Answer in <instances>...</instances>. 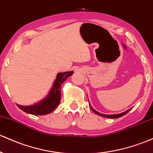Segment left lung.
Segmentation results:
<instances>
[{"label": "left lung", "mask_w": 153, "mask_h": 153, "mask_svg": "<svg viewBox=\"0 0 153 153\" xmlns=\"http://www.w3.org/2000/svg\"><path fill=\"white\" fill-rule=\"evenodd\" d=\"M90 108H91V110H92V111H93L94 113H95V114H97V115H99V116H102V117H105V118H117L121 117V116H124L125 114H127V113L128 112V111H129L131 109H131H129V110H127V111H125V112H123V113H121V114H113V115H105V114H100V113L97 112V111H96L93 108H92V106H91V105H90Z\"/></svg>", "instance_id": "8db88e82"}]
</instances>
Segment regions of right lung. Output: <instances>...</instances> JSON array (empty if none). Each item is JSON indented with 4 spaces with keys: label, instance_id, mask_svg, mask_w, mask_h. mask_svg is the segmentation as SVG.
I'll use <instances>...</instances> for the list:
<instances>
[{
    "label": "right lung",
    "instance_id": "obj_1",
    "mask_svg": "<svg viewBox=\"0 0 153 153\" xmlns=\"http://www.w3.org/2000/svg\"><path fill=\"white\" fill-rule=\"evenodd\" d=\"M73 73V71L58 73L53 87L45 98L32 105L24 106L17 104L18 108L27 114L36 115V116L48 114L53 111L61 101V85L66 81L68 77L71 76Z\"/></svg>",
    "mask_w": 153,
    "mask_h": 153
}]
</instances>
